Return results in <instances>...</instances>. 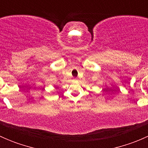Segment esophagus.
I'll list each match as a JSON object with an SVG mask.
<instances>
[{
	"instance_id": "34e87169",
	"label": "esophagus",
	"mask_w": 148,
	"mask_h": 148,
	"mask_svg": "<svg viewBox=\"0 0 148 148\" xmlns=\"http://www.w3.org/2000/svg\"><path fill=\"white\" fill-rule=\"evenodd\" d=\"M74 81H77V79H76V78L74 79Z\"/></svg>"
}]
</instances>
